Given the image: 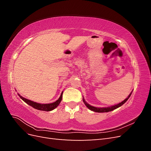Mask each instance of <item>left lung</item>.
Returning a JSON list of instances; mask_svg holds the SVG:
<instances>
[{
	"label": "left lung",
	"mask_w": 151,
	"mask_h": 151,
	"mask_svg": "<svg viewBox=\"0 0 151 151\" xmlns=\"http://www.w3.org/2000/svg\"><path fill=\"white\" fill-rule=\"evenodd\" d=\"M132 92L130 93V94L128 96V97L125 99L123 101H122V102H120V103L118 104H116L115 105H113V106H109V107H103V108H99V107H95V106H91V105H90L89 104H88V103H87L86 101L84 98H83V102L85 104L86 106H87V108H88L91 111H93L94 112H97V113H104V112H109V111H111L113 110H114V109H115L118 108L120 107L121 106H122V105L124 104L128 99H129V98H130V96L132 94Z\"/></svg>",
	"instance_id": "8db88e82"
}]
</instances>
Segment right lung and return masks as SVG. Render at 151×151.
I'll return each mask as SVG.
<instances>
[{
	"mask_svg": "<svg viewBox=\"0 0 151 151\" xmlns=\"http://www.w3.org/2000/svg\"><path fill=\"white\" fill-rule=\"evenodd\" d=\"M63 92L62 91L61 95L60 98H59L56 101H55L53 103H48V104H41V103H38L36 102H34L33 101H31L29 99H26L24 97L21 96L19 94H17L18 96L21 98V99L22 100H23V101L27 103L28 104H29V106H32L33 108H34L35 109H38V110H41V111H52L53 109H54L55 108H56L59 104L60 103L61 101H62V94H63Z\"/></svg>",
	"mask_w": 151,
	"mask_h": 151,
	"instance_id": "add662e5",
	"label": "right lung"
}]
</instances>
